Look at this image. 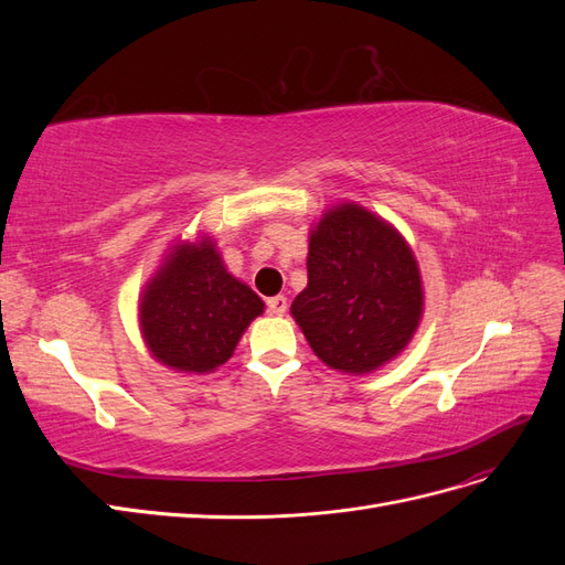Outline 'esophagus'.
<instances>
[{"mask_svg": "<svg viewBox=\"0 0 565 565\" xmlns=\"http://www.w3.org/2000/svg\"><path fill=\"white\" fill-rule=\"evenodd\" d=\"M266 306H268V313H273V316H282V313L287 311V297H282V295H278V297H270V299L266 301Z\"/></svg>", "mask_w": 565, "mask_h": 565, "instance_id": "obj_1", "label": "esophagus"}]
</instances>
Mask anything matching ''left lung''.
Wrapping results in <instances>:
<instances>
[{"mask_svg":"<svg viewBox=\"0 0 565 565\" xmlns=\"http://www.w3.org/2000/svg\"><path fill=\"white\" fill-rule=\"evenodd\" d=\"M306 268L309 285L292 301V316L324 365L372 372L413 339L419 268L382 218L358 204L328 212L311 235Z\"/></svg>","mask_w":565,"mask_h":565,"instance_id":"8db88e82","label":"left lung"}]
</instances>
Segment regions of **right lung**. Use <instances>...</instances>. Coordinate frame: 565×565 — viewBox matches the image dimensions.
<instances>
[{"label": "right lung", "mask_w": 565, "mask_h": 565, "mask_svg": "<svg viewBox=\"0 0 565 565\" xmlns=\"http://www.w3.org/2000/svg\"><path fill=\"white\" fill-rule=\"evenodd\" d=\"M264 301L235 280L214 245H179L146 287L141 328L160 363L181 372H212L233 355Z\"/></svg>", "instance_id": "1"}]
</instances>
